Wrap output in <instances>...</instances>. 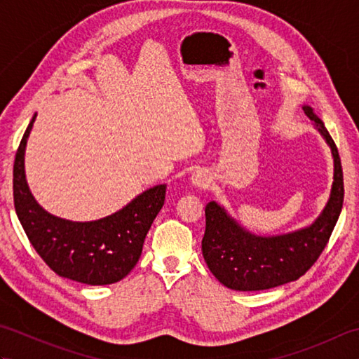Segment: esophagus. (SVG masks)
Listing matches in <instances>:
<instances>
[{"instance_id":"esophagus-1","label":"esophagus","mask_w":359,"mask_h":359,"mask_svg":"<svg viewBox=\"0 0 359 359\" xmlns=\"http://www.w3.org/2000/svg\"><path fill=\"white\" fill-rule=\"evenodd\" d=\"M189 182H191V185L194 188H201V189H205L208 188L211 185V179L210 175L205 172L203 170H197L191 174V177H189Z\"/></svg>"}]
</instances>
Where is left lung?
I'll return each mask as SVG.
<instances>
[{"label": "left lung", "mask_w": 359, "mask_h": 359, "mask_svg": "<svg viewBox=\"0 0 359 359\" xmlns=\"http://www.w3.org/2000/svg\"><path fill=\"white\" fill-rule=\"evenodd\" d=\"M313 128L329 144L333 157V182L329 201L319 216L299 230L262 236L247 230L222 205L205 208L202 255L210 271L225 287L238 292H259L299 279L313 265L330 239L344 202V180L338 148L311 106H302Z\"/></svg>", "instance_id": "left-lung-1"}]
</instances>
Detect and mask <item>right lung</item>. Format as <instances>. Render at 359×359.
Masks as SVG:
<instances>
[{
    "instance_id": "add662e5",
    "label": "right lung",
    "mask_w": 359,
    "mask_h": 359,
    "mask_svg": "<svg viewBox=\"0 0 359 359\" xmlns=\"http://www.w3.org/2000/svg\"><path fill=\"white\" fill-rule=\"evenodd\" d=\"M36 114L22 135L13 163V203L32 247L58 276L88 285H108L128 276L165 203L166 185L148 188L112 215L74 222L46 211L26 180L25 154Z\"/></svg>"
}]
</instances>
